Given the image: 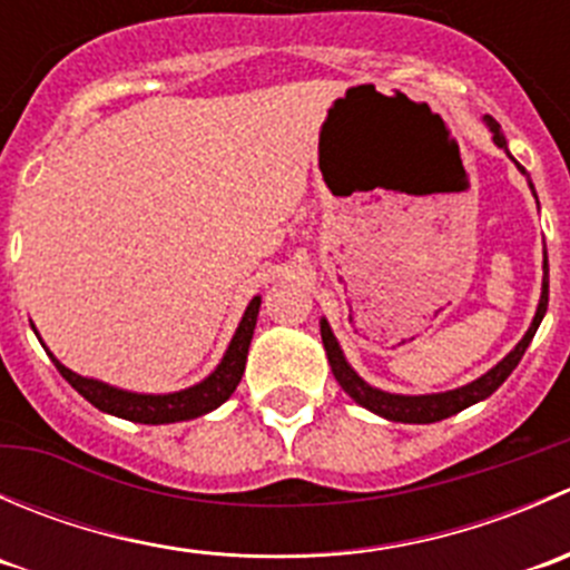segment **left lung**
I'll use <instances>...</instances> for the list:
<instances>
[{"instance_id": "left-lung-1", "label": "left lung", "mask_w": 570, "mask_h": 570, "mask_svg": "<svg viewBox=\"0 0 570 570\" xmlns=\"http://www.w3.org/2000/svg\"><path fill=\"white\" fill-rule=\"evenodd\" d=\"M485 120H488V126H491V131H493V142H497L499 148H508V142H504V135L499 131L497 120H493L491 115H488ZM519 170H521V174H527L521 165H519ZM546 306H549V264L543 262V292H540L538 312H534L530 331H527L524 338L515 344V350H510L508 358L499 361V364L493 366L491 372H485L482 377H476V381L469 383V386L455 389V392L424 394V396H402V394L381 392V389H372L370 383L361 381V377L353 372V366L344 361L342 347H338L336 336H333L331 325H327L325 320L320 322V331H322V344H325L327 364H331L333 377H336L338 386H342L344 392L353 396L358 405H364L366 411L377 413V416L392 419V422L430 424V422H441V419H446V416H455V413H461L463 407H469V405H474V402L485 400V396H491L499 386H502L504 381H508L510 372L519 366L521 355H524L527 347H530L534 331H538L540 320H543V314H546Z\"/></svg>"}]
</instances>
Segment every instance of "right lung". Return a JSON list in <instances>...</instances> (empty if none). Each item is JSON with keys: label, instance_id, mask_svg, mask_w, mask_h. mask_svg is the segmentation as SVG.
<instances>
[{"label": "right lung", "instance_id": "add662e5", "mask_svg": "<svg viewBox=\"0 0 570 570\" xmlns=\"http://www.w3.org/2000/svg\"><path fill=\"white\" fill-rule=\"evenodd\" d=\"M258 306H262V297H253L250 306L245 308V317L239 322L237 333H234L232 344H228L226 355H223L220 366L206 377L204 383L193 389H184L176 394H131L120 392V389L107 386V383L90 381V377L77 375V372L66 370L55 355L49 353V358L55 361V366L60 370V375L77 389L90 405H96L99 411L112 413V416L129 419V422L140 424H168V422H184V419L204 416V413L215 411L217 405L228 400L234 394V389L239 386L245 372V361H248V347L253 338V327H256Z\"/></svg>", "mask_w": 570, "mask_h": 570}]
</instances>
